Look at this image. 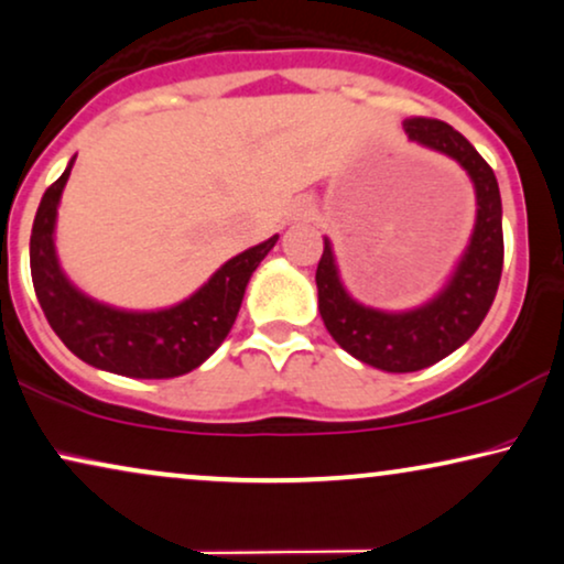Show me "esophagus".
I'll use <instances>...</instances> for the list:
<instances>
[{"label": "esophagus", "instance_id": "1", "mask_svg": "<svg viewBox=\"0 0 564 564\" xmlns=\"http://www.w3.org/2000/svg\"><path fill=\"white\" fill-rule=\"evenodd\" d=\"M313 215H316V209H313L311 204H303V207L295 209V219H311Z\"/></svg>", "mask_w": 564, "mask_h": 564}]
</instances>
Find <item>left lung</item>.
Masks as SVG:
<instances>
[{
	"mask_svg": "<svg viewBox=\"0 0 564 564\" xmlns=\"http://www.w3.org/2000/svg\"><path fill=\"white\" fill-rule=\"evenodd\" d=\"M404 131L412 142L464 167L477 196V219L448 282L425 303L406 311H380L349 295L332 240L324 238L316 269L324 326L345 352L386 372L430 368L466 345L485 321L502 274V202L492 167L469 139L445 121L414 116L404 121Z\"/></svg>",
	"mask_w": 564,
	"mask_h": 564,
	"instance_id": "1",
	"label": "left lung"
}]
</instances>
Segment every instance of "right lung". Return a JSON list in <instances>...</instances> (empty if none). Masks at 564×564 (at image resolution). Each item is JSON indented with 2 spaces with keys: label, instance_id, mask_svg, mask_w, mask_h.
Instances as JSON below:
<instances>
[{
  "label": "right lung",
  "instance_id": "obj_1",
  "mask_svg": "<svg viewBox=\"0 0 564 564\" xmlns=\"http://www.w3.org/2000/svg\"><path fill=\"white\" fill-rule=\"evenodd\" d=\"M75 158L43 194L31 232L33 288L51 328L79 360L116 376L175 378L192 372L230 334L248 280L280 236L232 256L199 290L167 308L127 311L100 303L72 284L56 256L58 202Z\"/></svg>",
  "mask_w": 564,
  "mask_h": 564
}]
</instances>
